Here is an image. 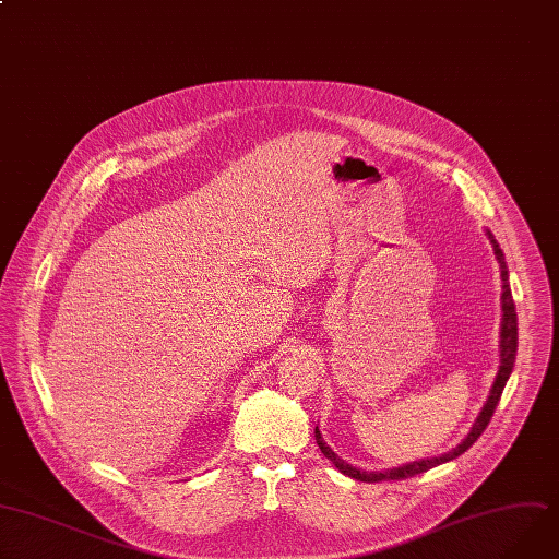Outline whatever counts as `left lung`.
I'll use <instances>...</instances> for the list:
<instances>
[{"mask_svg":"<svg viewBox=\"0 0 559 559\" xmlns=\"http://www.w3.org/2000/svg\"><path fill=\"white\" fill-rule=\"evenodd\" d=\"M492 248H495V254H497V262H499V269H501V282H503V293H501V340H499V356H501V365H499V371H497V378L492 382V390H490V396L488 401L484 403L477 420L472 423L467 437L456 445L452 448L450 452L445 454H439V456H429V459H420V461H412V463H405V465H399V467H390V469H378V472H365V469H358L354 465H349L345 459H340L322 439L320 429L316 427V443L320 445L322 454L342 472V475H347L352 479H358V481H367V484H378V481H394V479H407V477H414V475H423V472L432 469L441 463H448L456 456H461L467 448H472V443H475L481 435L484 429L488 427L492 414H495V407L503 394V388L506 382L512 373V367H514V356H518V311H514V302H512V293H510V282H508V266H506V260H503V252L495 239V235L490 230H486Z\"/></svg>","mask_w":559,"mask_h":559,"instance_id":"obj_1","label":"left lung"}]
</instances>
